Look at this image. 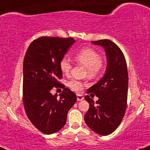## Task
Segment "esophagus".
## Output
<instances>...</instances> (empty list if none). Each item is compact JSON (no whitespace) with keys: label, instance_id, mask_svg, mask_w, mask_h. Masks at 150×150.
I'll return each instance as SVG.
<instances>
[{"label":"esophagus","instance_id":"34e87169","mask_svg":"<svg viewBox=\"0 0 150 150\" xmlns=\"http://www.w3.org/2000/svg\"><path fill=\"white\" fill-rule=\"evenodd\" d=\"M83 99L84 97L83 95H80V94H78V95H77V100H78V101H81V100H83Z\"/></svg>","mask_w":150,"mask_h":150}]
</instances>
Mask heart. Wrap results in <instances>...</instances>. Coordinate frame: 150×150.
<instances>
[{
	"label": "heart",
	"mask_w": 150,
	"mask_h": 150,
	"mask_svg": "<svg viewBox=\"0 0 150 150\" xmlns=\"http://www.w3.org/2000/svg\"><path fill=\"white\" fill-rule=\"evenodd\" d=\"M75 60L80 65L86 67V74L91 78L98 77L103 70L102 56L97 51L90 47L79 50L75 55ZM60 67L62 72L67 74L72 68L70 60L66 57H62L60 62ZM84 85V82L75 79H72L67 83V85L75 91H80Z\"/></svg>",
	"instance_id": "1"
}]
</instances>
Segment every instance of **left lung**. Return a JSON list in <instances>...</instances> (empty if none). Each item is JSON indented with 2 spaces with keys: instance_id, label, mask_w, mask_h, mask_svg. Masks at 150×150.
<instances>
[{
  "instance_id": "obj_1",
  "label": "left lung",
  "mask_w": 150,
  "mask_h": 150,
  "mask_svg": "<svg viewBox=\"0 0 150 150\" xmlns=\"http://www.w3.org/2000/svg\"><path fill=\"white\" fill-rule=\"evenodd\" d=\"M103 46L106 52L108 66L104 77L88 89L87 93H94L98 101L88 95L85 99L90 104L85 115L86 125L97 134L106 136L120 125L127 108L128 72L125 57L121 49L112 41L105 39L92 41Z\"/></svg>"
}]
</instances>
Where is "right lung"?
Listing matches in <instances>:
<instances>
[{
    "label": "right lung",
    "instance_id": "1",
    "mask_svg": "<svg viewBox=\"0 0 150 150\" xmlns=\"http://www.w3.org/2000/svg\"><path fill=\"white\" fill-rule=\"evenodd\" d=\"M75 41L72 38L42 36L29 45L23 60V102L32 124L46 134H53L66 123L69 110L76 103V95L64 88L57 98L50 90L62 88L60 62ZM65 87V86H64Z\"/></svg>",
    "mask_w": 150,
    "mask_h": 150
}]
</instances>
